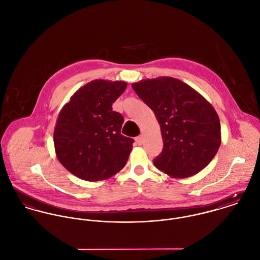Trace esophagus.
Segmentation results:
<instances>
[{
    "mask_svg": "<svg viewBox=\"0 0 260 260\" xmlns=\"http://www.w3.org/2000/svg\"><path fill=\"white\" fill-rule=\"evenodd\" d=\"M136 143L139 144V145L143 144V143H144V138H143V136H139V137H137V138H136Z\"/></svg>",
    "mask_w": 260,
    "mask_h": 260,
    "instance_id": "34e87169",
    "label": "esophagus"
}]
</instances>
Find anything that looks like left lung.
Returning a JSON list of instances; mask_svg holds the SVG:
<instances>
[{"label":"left lung","mask_w":260,"mask_h":260,"mask_svg":"<svg viewBox=\"0 0 260 260\" xmlns=\"http://www.w3.org/2000/svg\"><path fill=\"white\" fill-rule=\"evenodd\" d=\"M132 87L160 125L164 148L153 159L154 167L174 178L200 173L221 144L219 117L211 104L171 77L142 80Z\"/></svg>","instance_id":"obj_1"}]
</instances>
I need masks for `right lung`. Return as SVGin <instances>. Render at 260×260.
<instances>
[{
	"label": "right lung",
	"mask_w": 260,
	"mask_h": 260,
	"mask_svg": "<svg viewBox=\"0 0 260 260\" xmlns=\"http://www.w3.org/2000/svg\"><path fill=\"white\" fill-rule=\"evenodd\" d=\"M126 86L121 81H91L60 110L54 131L56 154L79 178L108 179L125 166L134 140L120 134L123 116L112 106Z\"/></svg>",
	"instance_id": "add662e5"
}]
</instances>
